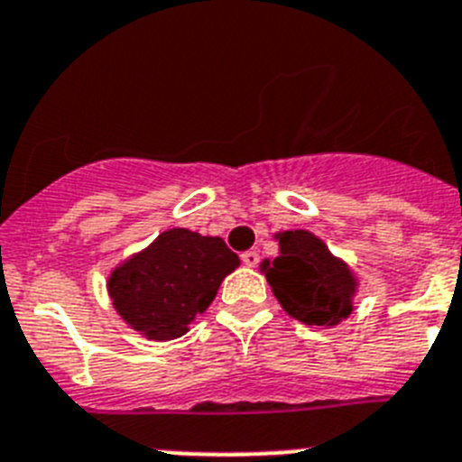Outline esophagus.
I'll return each mask as SVG.
<instances>
[{"instance_id": "34e87169", "label": "esophagus", "mask_w": 462, "mask_h": 462, "mask_svg": "<svg viewBox=\"0 0 462 462\" xmlns=\"http://www.w3.org/2000/svg\"><path fill=\"white\" fill-rule=\"evenodd\" d=\"M240 259H243V263L247 265V268H256V265H259V254L252 252V249H249V252H243Z\"/></svg>"}]
</instances>
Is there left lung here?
<instances>
[{"label": "left lung", "instance_id": "8db88e82", "mask_svg": "<svg viewBox=\"0 0 462 462\" xmlns=\"http://www.w3.org/2000/svg\"><path fill=\"white\" fill-rule=\"evenodd\" d=\"M274 261H263L265 279L279 304L307 325H337L353 311L355 282L344 261L334 259L309 231H283Z\"/></svg>", "mask_w": 462, "mask_h": 462}]
</instances>
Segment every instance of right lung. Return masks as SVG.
<instances>
[{
    "label": "right lung",
    "instance_id": "obj_1",
    "mask_svg": "<svg viewBox=\"0 0 462 462\" xmlns=\"http://www.w3.org/2000/svg\"><path fill=\"white\" fill-rule=\"evenodd\" d=\"M238 263L222 238L171 228L114 270L109 298L130 328L167 341L188 332L194 316L208 309L222 279Z\"/></svg>",
    "mask_w": 462,
    "mask_h": 462
}]
</instances>
